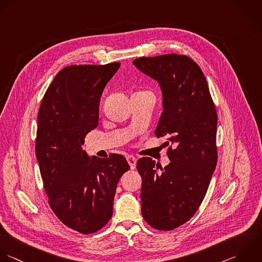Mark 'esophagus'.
<instances>
[{"label":"esophagus","instance_id":"1","mask_svg":"<svg viewBox=\"0 0 262 262\" xmlns=\"http://www.w3.org/2000/svg\"><path fill=\"white\" fill-rule=\"evenodd\" d=\"M126 160H127V162H128L130 168H132V169H135V168H136V165H137V158H136L135 156H133V155H128V156L126 157Z\"/></svg>","mask_w":262,"mask_h":262}]
</instances>
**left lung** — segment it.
Returning a JSON list of instances; mask_svg holds the SVG:
<instances>
[{
  "label": "left lung",
  "mask_w": 262,
  "mask_h": 262,
  "mask_svg": "<svg viewBox=\"0 0 262 262\" xmlns=\"http://www.w3.org/2000/svg\"><path fill=\"white\" fill-rule=\"evenodd\" d=\"M133 63L161 88L163 111L155 136L171 144L164 168L149 157L137 162L142 213L152 228L171 231L193 217L206 195L217 163V114L206 78L190 57L165 54Z\"/></svg>",
  "instance_id": "8db88e82"
}]
</instances>
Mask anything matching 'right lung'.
<instances>
[{
	"label": "right lung",
	"mask_w": 262,
	"mask_h": 262,
	"mask_svg": "<svg viewBox=\"0 0 262 262\" xmlns=\"http://www.w3.org/2000/svg\"><path fill=\"white\" fill-rule=\"evenodd\" d=\"M119 66L61 69L38 109L35 154L49 205L66 227L84 235L108 224L118 181L129 169L122 155L90 157L81 148L98 126L103 90Z\"/></svg>",
	"instance_id": "1"
}]
</instances>
